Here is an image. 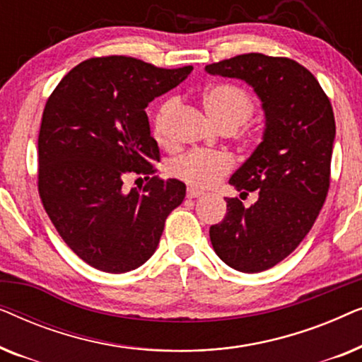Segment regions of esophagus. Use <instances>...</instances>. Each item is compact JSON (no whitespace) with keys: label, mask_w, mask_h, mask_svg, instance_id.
Returning <instances> with one entry per match:
<instances>
[{"label":"esophagus","mask_w":362,"mask_h":362,"mask_svg":"<svg viewBox=\"0 0 362 362\" xmlns=\"http://www.w3.org/2000/svg\"><path fill=\"white\" fill-rule=\"evenodd\" d=\"M204 192L196 189V187H187V197H191V199H194V197H201Z\"/></svg>","instance_id":"obj_1"}]
</instances>
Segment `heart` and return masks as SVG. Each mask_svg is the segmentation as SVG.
I'll use <instances>...</instances> for the list:
<instances>
[{"label": "heart", "instance_id": "1", "mask_svg": "<svg viewBox=\"0 0 362 362\" xmlns=\"http://www.w3.org/2000/svg\"><path fill=\"white\" fill-rule=\"evenodd\" d=\"M176 105L175 98H170L158 108L155 115V132L158 136H165L168 117ZM204 105L212 120L221 128L240 125L249 120L254 113V100L244 88L221 83L209 88L204 95ZM234 161L230 155L222 151L191 150L173 160L170 171L177 180L185 181L192 187H211L222 180L232 170Z\"/></svg>", "mask_w": 362, "mask_h": 362}]
</instances>
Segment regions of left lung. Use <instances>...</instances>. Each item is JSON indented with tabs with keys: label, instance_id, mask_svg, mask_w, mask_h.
<instances>
[{
	"label": "left lung",
	"instance_id": "left-lung-1",
	"mask_svg": "<svg viewBox=\"0 0 362 362\" xmlns=\"http://www.w3.org/2000/svg\"><path fill=\"white\" fill-rule=\"evenodd\" d=\"M211 76L240 78L262 102V141L229 180L240 196L257 192L244 207L227 197V214L211 226L219 259L257 274L288 257L305 239L329 187L336 125L329 98L308 69L286 57L242 54L209 64Z\"/></svg>",
	"mask_w": 362,
	"mask_h": 362
}]
</instances>
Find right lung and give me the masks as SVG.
<instances>
[{"mask_svg": "<svg viewBox=\"0 0 362 362\" xmlns=\"http://www.w3.org/2000/svg\"><path fill=\"white\" fill-rule=\"evenodd\" d=\"M191 71L95 57L74 67L49 97L37 140L39 196L59 235L93 269L125 274L145 264L185 199L180 180L153 176L127 192L123 177L155 173L160 150L145 108Z\"/></svg>", "mask_w": 362, "mask_h": 362, "instance_id": "add662e5", "label": "right lung"}]
</instances>
